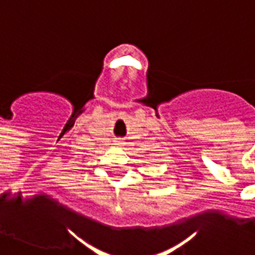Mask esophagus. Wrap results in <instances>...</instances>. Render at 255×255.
I'll return each instance as SVG.
<instances>
[{
    "label": "esophagus",
    "instance_id": "esophagus-1",
    "mask_svg": "<svg viewBox=\"0 0 255 255\" xmlns=\"http://www.w3.org/2000/svg\"><path fill=\"white\" fill-rule=\"evenodd\" d=\"M115 143H116V144H122V141H120V140H116Z\"/></svg>",
    "mask_w": 255,
    "mask_h": 255
}]
</instances>
